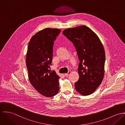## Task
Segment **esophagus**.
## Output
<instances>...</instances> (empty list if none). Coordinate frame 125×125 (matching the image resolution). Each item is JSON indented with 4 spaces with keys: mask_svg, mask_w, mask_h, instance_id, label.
<instances>
[{
    "mask_svg": "<svg viewBox=\"0 0 125 125\" xmlns=\"http://www.w3.org/2000/svg\"><path fill=\"white\" fill-rule=\"evenodd\" d=\"M70 73H71V71H69L67 72V73L65 74V76L66 77H67Z\"/></svg>",
    "mask_w": 125,
    "mask_h": 125,
    "instance_id": "esophagus-1",
    "label": "esophagus"
}]
</instances>
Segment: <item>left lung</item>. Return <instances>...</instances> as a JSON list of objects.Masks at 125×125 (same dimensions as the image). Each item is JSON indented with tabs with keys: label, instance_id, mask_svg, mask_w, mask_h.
Returning a JSON list of instances; mask_svg holds the SVG:
<instances>
[{
	"label": "left lung",
	"instance_id": "1",
	"mask_svg": "<svg viewBox=\"0 0 125 125\" xmlns=\"http://www.w3.org/2000/svg\"><path fill=\"white\" fill-rule=\"evenodd\" d=\"M63 34L73 43L80 61L76 90L83 96L90 95L104 77L105 52L103 45L96 33L84 25L66 29Z\"/></svg>",
	"mask_w": 125,
	"mask_h": 125
}]
</instances>
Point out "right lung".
<instances>
[{
    "mask_svg": "<svg viewBox=\"0 0 125 125\" xmlns=\"http://www.w3.org/2000/svg\"><path fill=\"white\" fill-rule=\"evenodd\" d=\"M61 32L47 28L37 32L30 39L26 55V66L31 85L40 94L51 97L59 89L60 77L50 70L54 41Z\"/></svg>",
    "mask_w": 125,
    "mask_h": 125,
    "instance_id": "add662e5",
    "label": "right lung"
}]
</instances>
